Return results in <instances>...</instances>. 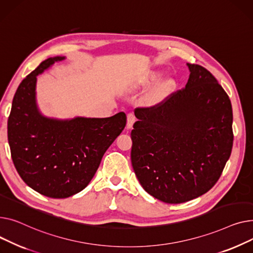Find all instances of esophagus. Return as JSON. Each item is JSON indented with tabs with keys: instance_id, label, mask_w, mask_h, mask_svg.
Here are the masks:
<instances>
[{
	"instance_id": "1",
	"label": "esophagus",
	"mask_w": 253,
	"mask_h": 253,
	"mask_svg": "<svg viewBox=\"0 0 253 253\" xmlns=\"http://www.w3.org/2000/svg\"><path fill=\"white\" fill-rule=\"evenodd\" d=\"M136 122V116L135 114H133V112H129L127 114V123H126V127L127 128H131L132 127V125L135 124Z\"/></svg>"
}]
</instances>
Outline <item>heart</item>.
Segmentation results:
<instances>
[{"label": "heart", "instance_id": "heart-1", "mask_svg": "<svg viewBox=\"0 0 253 253\" xmlns=\"http://www.w3.org/2000/svg\"><path fill=\"white\" fill-rule=\"evenodd\" d=\"M157 74H152L150 79L148 80V84H152L157 80ZM175 86V82L171 78L163 79L161 82H159L156 86L153 88V91L150 94V100L151 101H158L165 98L167 95H169Z\"/></svg>", "mask_w": 253, "mask_h": 253}]
</instances>
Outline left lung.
I'll list each match as a JSON object with an SVG mask.
<instances>
[{
	"mask_svg": "<svg viewBox=\"0 0 253 253\" xmlns=\"http://www.w3.org/2000/svg\"><path fill=\"white\" fill-rule=\"evenodd\" d=\"M187 65L186 86L155 106L137 108L130 132L140 184L171 204L197 198L215 185L234 140L229 96L206 68Z\"/></svg>",
	"mask_w": 253,
	"mask_h": 253,
	"instance_id": "1",
	"label": "left lung"
}]
</instances>
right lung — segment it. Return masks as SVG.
I'll list each match as a JSON object with an SVG mask.
<instances>
[{
	"label": "right lung",
	"instance_id": "add662e5",
	"mask_svg": "<svg viewBox=\"0 0 253 253\" xmlns=\"http://www.w3.org/2000/svg\"><path fill=\"white\" fill-rule=\"evenodd\" d=\"M64 59L48 58L28 74L14 95L8 118V142L15 169L27 186L50 198H67L84 190L126 124L125 112L106 118L64 121L40 112L37 77Z\"/></svg>",
	"mask_w": 253,
	"mask_h": 253
}]
</instances>
